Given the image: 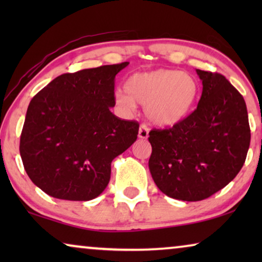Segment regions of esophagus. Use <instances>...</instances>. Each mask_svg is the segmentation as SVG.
Listing matches in <instances>:
<instances>
[{
  "label": "esophagus",
  "instance_id": "obj_1",
  "mask_svg": "<svg viewBox=\"0 0 262 262\" xmlns=\"http://www.w3.org/2000/svg\"><path fill=\"white\" fill-rule=\"evenodd\" d=\"M138 137L141 139H146L149 137V128L145 124H142L138 130Z\"/></svg>",
  "mask_w": 262,
  "mask_h": 262
}]
</instances>
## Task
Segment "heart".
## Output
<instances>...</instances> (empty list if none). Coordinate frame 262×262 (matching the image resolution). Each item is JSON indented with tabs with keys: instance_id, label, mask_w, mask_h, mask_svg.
Masks as SVG:
<instances>
[{
	"instance_id": "obj_1",
	"label": "heart",
	"mask_w": 262,
	"mask_h": 262,
	"mask_svg": "<svg viewBox=\"0 0 262 262\" xmlns=\"http://www.w3.org/2000/svg\"><path fill=\"white\" fill-rule=\"evenodd\" d=\"M125 92L116 93V103L134 111L136 102L145 106V114L159 126H173L189 113L199 94L192 75L173 69H157L131 75Z\"/></svg>"
}]
</instances>
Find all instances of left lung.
<instances>
[{
    "mask_svg": "<svg viewBox=\"0 0 262 262\" xmlns=\"http://www.w3.org/2000/svg\"><path fill=\"white\" fill-rule=\"evenodd\" d=\"M203 93L194 112L151 130L149 169L157 187L184 202L206 199L234 180L250 143L243 96L223 75L196 69Z\"/></svg>",
    "mask_w": 262,
    "mask_h": 262,
    "instance_id": "left-lung-1",
    "label": "left lung"
}]
</instances>
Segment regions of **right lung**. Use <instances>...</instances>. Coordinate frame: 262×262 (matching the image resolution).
<instances>
[{"instance_id":"1","label":"right lung","mask_w":262,"mask_h":262,"mask_svg":"<svg viewBox=\"0 0 262 262\" xmlns=\"http://www.w3.org/2000/svg\"><path fill=\"white\" fill-rule=\"evenodd\" d=\"M128 62L56 77L33 96L20 137L32 182L57 199L87 202L108 185L111 163L137 139L139 124L111 112L114 78Z\"/></svg>"}]
</instances>
